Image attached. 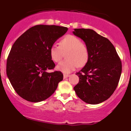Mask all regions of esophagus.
<instances>
[{
  "instance_id": "1",
  "label": "esophagus",
  "mask_w": 131,
  "mask_h": 131,
  "mask_svg": "<svg viewBox=\"0 0 131 131\" xmlns=\"http://www.w3.org/2000/svg\"><path fill=\"white\" fill-rule=\"evenodd\" d=\"M69 76H70V75H69V74H63V78H64V79L68 78Z\"/></svg>"
}]
</instances>
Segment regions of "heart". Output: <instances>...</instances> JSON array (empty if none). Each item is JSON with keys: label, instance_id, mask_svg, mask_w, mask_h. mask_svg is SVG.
Returning a JSON list of instances; mask_svg holds the SVG:
<instances>
[{"label": "heart", "instance_id": "obj_1", "mask_svg": "<svg viewBox=\"0 0 131 131\" xmlns=\"http://www.w3.org/2000/svg\"><path fill=\"white\" fill-rule=\"evenodd\" d=\"M67 60L57 65V70L69 74L79 66H84L89 59V50L86 45L73 35H67L58 42V46H52L49 49V55L52 61L58 63L62 58L63 53Z\"/></svg>", "mask_w": 131, "mask_h": 131}]
</instances>
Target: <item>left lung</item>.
Returning <instances> with one entry per match:
<instances>
[{"instance_id": "1", "label": "left lung", "mask_w": 131, "mask_h": 131, "mask_svg": "<svg viewBox=\"0 0 131 131\" xmlns=\"http://www.w3.org/2000/svg\"><path fill=\"white\" fill-rule=\"evenodd\" d=\"M73 33L84 42L89 50L88 62L76 73L79 81L74 90L85 103L99 104L109 99L116 89L121 61L112 42L93 29H74Z\"/></svg>"}]
</instances>
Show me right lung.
<instances>
[{"label": "right lung", "mask_w": 131, "mask_h": 131, "mask_svg": "<svg viewBox=\"0 0 131 131\" xmlns=\"http://www.w3.org/2000/svg\"><path fill=\"white\" fill-rule=\"evenodd\" d=\"M67 27L36 25L25 32L13 43L7 61V75L16 92L27 101L39 102L57 89L63 75L48 73L55 64L49 49L67 32Z\"/></svg>", "instance_id": "add662e5"}]
</instances>
